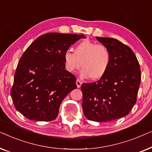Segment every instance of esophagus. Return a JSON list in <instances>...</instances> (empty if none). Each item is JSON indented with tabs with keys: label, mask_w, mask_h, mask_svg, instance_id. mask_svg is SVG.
Returning <instances> with one entry per match:
<instances>
[{
	"label": "esophagus",
	"mask_w": 152,
	"mask_h": 152,
	"mask_svg": "<svg viewBox=\"0 0 152 152\" xmlns=\"http://www.w3.org/2000/svg\"><path fill=\"white\" fill-rule=\"evenodd\" d=\"M82 82H81L79 79H77L76 81V84H77V88H80V87L81 86V85H82Z\"/></svg>",
	"instance_id": "obj_1"
}]
</instances>
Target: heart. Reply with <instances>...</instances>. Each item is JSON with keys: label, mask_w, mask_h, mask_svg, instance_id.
<instances>
[{"label": "heart", "mask_w": 152, "mask_h": 152, "mask_svg": "<svg viewBox=\"0 0 152 152\" xmlns=\"http://www.w3.org/2000/svg\"><path fill=\"white\" fill-rule=\"evenodd\" d=\"M111 61V52L106 45L89 40L77 43L74 53L66 50L64 54V65L68 71L75 72L82 65V75L93 80H99L107 73Z\"/></svg>", "instance_id": "heart-1"}]
</instances>
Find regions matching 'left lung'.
<instances>
[{"label":"left lung","instance_id":"left-lung-1","mask_svg":"<svg viewBox=\"0 0 152 152\" xmlns=\"http://www.w3.org/2000/svg\"><path fill=\"white\" fill-rule=\"evenodd\" d=\"M96 39L109 49L111 61L100 80L81 86L82 109L87 119L107 122L128 115L136 102L141 71L132 49L113 38Z\"/></svg>","mask_w":152,"mask_h":152}]
</instances>
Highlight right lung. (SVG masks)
<instances>
[{
	"mask_svg": "<svg viewBox=\"0 0 152 152\" xmlns=\"http://www.w3.org/2000/svg\"><path fill=\"white\" fill-rule=\"evenodd\" d=\"M84 35L50 32L41 35L23 54L10 91L16 109L31 120L52 121L60 104L77 88L65 69L64 54Z\"/></svg>",
	"mask_w": 152,
	"mask_h": 152,
	"instance_id": "right-lung-1",
	"label": "right lung"
}]
</instances>
